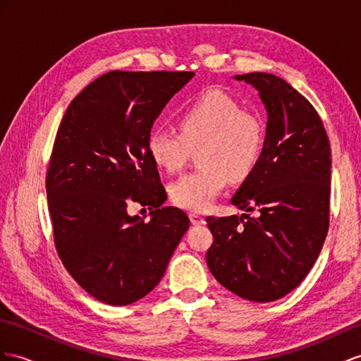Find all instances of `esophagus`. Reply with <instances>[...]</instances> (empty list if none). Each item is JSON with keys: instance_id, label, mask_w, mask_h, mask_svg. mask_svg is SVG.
I'll return each instance as SVG.
<instances>
[{"instance_id": "obj_1", "label": "esophagus", "mask_w": 361, "mask_h": 361, "mask_svg": "<svg viewBox=\"0 0 361 361\" xmlns=\"http://www.w3.org/2000/svg\"><path fill=\"white\" fill-rule=\"evenodd\" d=\"M189 218H190V223L192 224H195V226H198V224H204L206 221H204V218H202L201 215H198V214H190L189 215Z\"/></svg>"}]
</instances>
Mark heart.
<instances>
[{
  "label": "heart",
  "mask_w": 361,
  "mask_h": 361,
  "mask_svg": "<svg viewBox=\"0 0 361 361\" xmlns=\"http://www.w3.org/2000/svg\"><path fill=\"white\" fill-rule=\"evenodd\" d=\"M267 142L265 125L253 113L221 91H206L188 102L177 117V131L154 128L146 138L151 160L166 172L186 166L198 149L201 168L183 175L171 186L178 207L206 210L227 181L247 180L259 164Z\"/></svg>",
  "instance_id": "obj_1"
}]
</instances>
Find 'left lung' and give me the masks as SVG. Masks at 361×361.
Instances as JSON below:
<instances>
[{
  "label": "left lung",
  "instance_id": "1",
  "mask_svg": "<svg viewBox=\"0 0 361 361\" xmlns=\"http://www.w3.org/2000/svg\"><path fill=\"white\" fill-rule=\"evenodd\" d=\"M259 90L269 113L262 159L232 202L256 215L207 216L215 279L239 298L273 302L311 270L329 227L331 149L316 108L269 73L235 76Z\"/></svg>",
  "mask_w": 361,
  "mask_h": 361
}]
</instances>
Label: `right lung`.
Returning a JSON list of instances; mask_svg holds the SVG:
<instances>
[{"label":"right lung","instance_id":"right-lung-1","mask_svg":"<svg viewBox=\"0 0 361 361\" xmlns=\"http://www.w3.org/2000/svg\"><path fill=\"white\" fill-rule=\"evenodd\" d=\"M193 71L105 73L71 100L50 155L45 188L54 247L92 298L122 307L160 282L189 218L161 207L166 190L146 149L154 120ZM154 208L145 224L127 204Z\"/></svg>","mask_w":361,"mask_h":361}]
</instances>
